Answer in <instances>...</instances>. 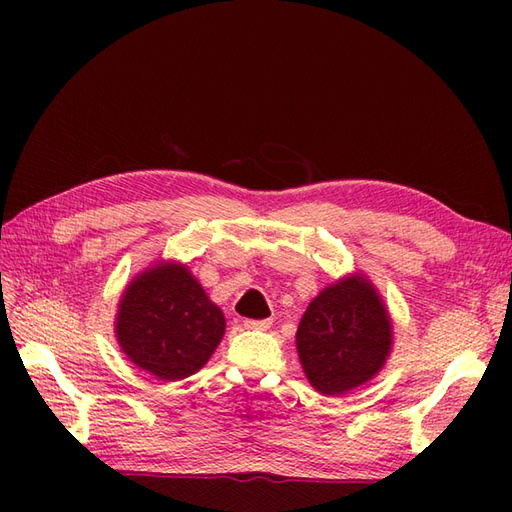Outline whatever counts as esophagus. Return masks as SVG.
<instances>
[{
    "label": "esophagus",
    "instance_id": "1",
    "mask_svg": "<svg viewBox=\"0 0 512 512\" xmlns=\"http://www.w3.org/2000/svg\"><path fill=\"white\" fill-rule=\"evenodd\" d=\"M271 320L267 318V320H245L243 322V327L245 329H250V331H267V329H271Z\"/></svg>",
    "mask_w": 512,
    "mask_h": 512
}]
</instances>
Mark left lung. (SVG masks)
<instances>
[{"instance_id": "1", "label": "left lung", "mask_w": 512, "mask_h": 512, "mask_svg": "<svg viewBox=\"0 0 512 512\" xmlns=\"http://www.w3.org/2000/svg\"><path fill=\"white\" fill-rule=\"evenodd\" d=\"M391 346V316L361 273L324 288L297 329L303 371L322 395H344L369 382L384 367Z\"/></svg>"}]
</instances>
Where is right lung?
Listing matches in <instances>:
<instances>
[{
  "instance_id": "right-lung-1",
  "label": "right lung",
  "mask_w": 512,
  "mask_h": 512,
  "mask_svg": "<svg viewBox=\"0 0 512 512\" xmlns=\"http://www.w3.org/2000/svg\"><path fill=\"white\" fill-rule=\"evenodd\" d=\"M226 320L188 267L158 262L123 290L115 335L128 359L158 380H183L211 359Z\"/></svg>"
}]
</instances>
